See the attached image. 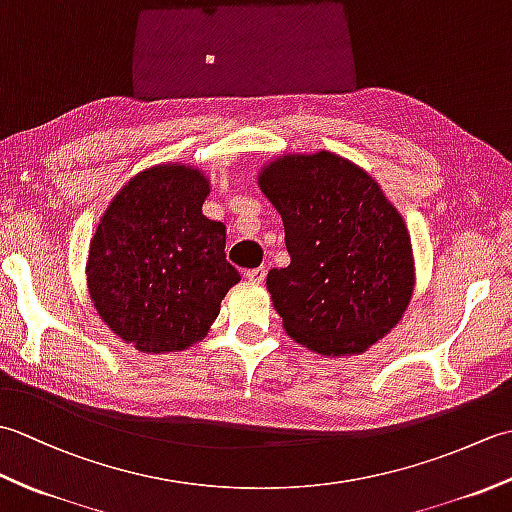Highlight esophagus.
<instances>
[{
	"label": "esophagus",
	"mask_w": 512,
	"mask_h": 512,
	"mask_svg": "<svg viewBox=\"0 0 512 512\" xmlns=\"http://www.w3.org/2000/svg\"><path fill=\"white\" fill-rule=\"evenodd\" d=\"M244 277L250 281V284H264L266 279V268L259 266V268H250L244 273Z\"/></svg>",
	"instance_id": "1"
}]
</instances>
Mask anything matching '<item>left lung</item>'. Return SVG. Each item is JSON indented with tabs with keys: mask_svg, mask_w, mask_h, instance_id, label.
I'll list each match as a JSON object with an SVG mask.
<instances>
[{
	"mask_svg": "<svg viewBox=\"0 0 512 512\" xmlns=\"http://www.w3.org/2000/svg\"><path fill=\"white\" fill-rule=\"evenodd\" d=\"M257 182L284 220L290 264L266 277L284 330L323 356L365 352L402 319L416 284L402 215L332 151L279 156Z\"/></svg>",
	"mask_w": 512,
	"mask_h": 512,
	"instance_id": "left-lung-1",
	"label": "left lung"
}]
</instances>
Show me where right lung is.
Returning a JSON list of instances; mask_svg holds the SVG:
<instances>
[{"label":"right lung","instance_id":"1","mask_svg":"<svg viewBox=\"0 0 512 512\" xmlns=\"http://www.w3.org/2000/svg\"><path fill=\"white\" fill-rule=\"evenodd\" d=\"M209 178L187 165L136 173L90 242L88 288L99 317L138 352L198 343L239 281L226 262V226L202 213Z\"/></svg>","mask_w":512,"mask_h":512}]
</instances>
